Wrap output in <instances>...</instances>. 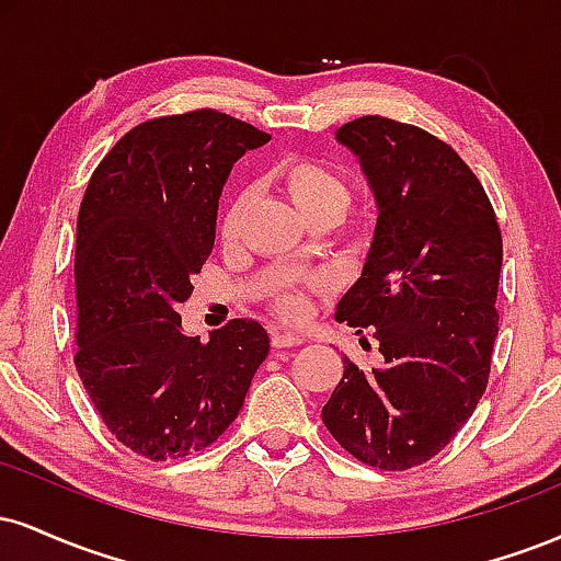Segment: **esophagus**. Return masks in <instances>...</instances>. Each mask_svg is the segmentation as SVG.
Segmentation results:
<instances>
[{"label": "esophagus", "instance_id": "34e87169", "mask_svg": "<svg viewBox=\"0 0 561 561\" xmlns=\"http://www.w3.org/2000/svg\"><path fill=\"white\" fill-rule=\"evenodd\" d=\"M302 343V334L298 332H282V330H272V345L274 347H293Z\"/></svg>", "mask_w": 561, "mask_h": 561}]
</instances>
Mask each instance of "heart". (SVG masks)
<instances>
[{
	"label": "heart",
	"mask_w": 561,
	"mask_h": 561,
	"mask_svg": "<svg viewBox=\"0 0 561 561\" xmlns=\"http://www.w3.org/2000/svg\"><path fill=\"white\" fill-rule=\"evenodd\" d=\"M272 176L274 182L282 186V192L289 197V203H293L295 208L308 218V221L319 216L340 218L343 216V210L347 208V199H351V192H347V184L343 182V176L311 158H300V156L282 158L279 163L274 165ZM242 210H244V197L240 195L231 199L227 214L221 218L224 240H231V237L237 234ZM274 306L276 311L285 313V317L298 319L302 317V311H306V295H302L298 287H282L276 289Z\"/></svg>",
	"instance_id": "1"
}]
</instances>
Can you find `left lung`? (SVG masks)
<instances>
[{
  "mask_svg": "<svg viewBox=\"0 0 561 561\" xmlns=\"http://www.w3.org/2000/svg\"><path fill=\"white\" fill-rule=\"evenodd\" d=\"M334 137L377 203L364 272L334 317L377 340L382 366L345 358L321 420L358 461L401 472L446 448L485 392L504 244L485 190L446 141L379 115Z\"/></svg>",
  "mask_w": 561,
  "mask_h": 561,
  "instance_id": "1",
  "label": "left lung"
}]
</instances>
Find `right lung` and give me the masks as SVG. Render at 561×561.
Masks as SVG:
<instances>
[{
    "mask_svg": "<svg viewBox=\"0 0 561 561\" xmlns=\"http://www.w3.org/2000/svg\"><path fill=\"white\" fill-rule=\"evenodd\" d=\"M268 134L216 111L145 121L102 158L76 237V369L107 430L152 461L203 450L268 356L255 319L199 343L179 302L216 242L231 165Z\"/></svg>",
    "mask_w": 561,
    "mask_h": 561,
    "instance_id": "obj_1",
    "label": "right lung"
}]
</instances>
